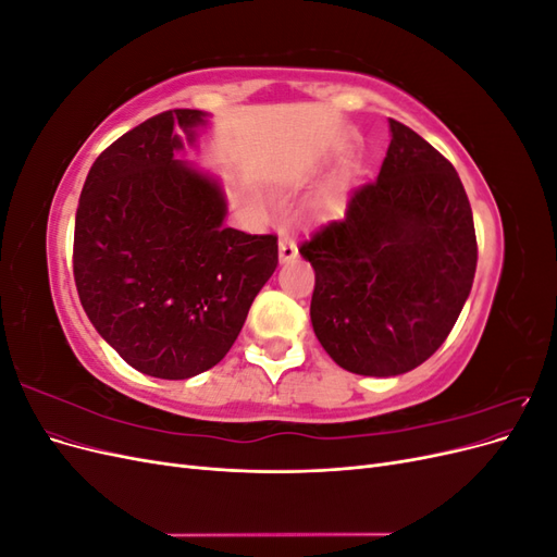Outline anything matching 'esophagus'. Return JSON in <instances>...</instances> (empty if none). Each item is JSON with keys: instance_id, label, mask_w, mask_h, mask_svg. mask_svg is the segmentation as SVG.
<instances>
[{"instance_id": "obj_1", "label": "esophagus", "mask_w": 557, "mask_h": 557, "mask_svg": "<svg viewBox=\"0 0 557 557\" xmlns=\"http://www.w3.org/2000/svg\"><path fill=\"white\" fill-rule=\"evenodd\" d=\"M278 258H281V262H290V260L297 258V244H295L293 237H288V234H281Z\"/></svg>"}]
</instances>
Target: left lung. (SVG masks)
<instances>
[{
  "label": "left lung",
  "mask_w": 557,
  "mask_h": 557,
  "mask_svg": "<svg viewBox=\"0 0 557 557\" xmlns=\"http://www.w3.org/2000/svg\"><path fill=\"white\" fill-rule=\"evenodd\" d=\"M379 178L299 246L315 272L311 323L348 372L397 376L423 364L458 320L476 274V232L453 164L391 117Z\"/></svg>",
  "instance_id": "1"
}]
</instances>
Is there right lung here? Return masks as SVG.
Masks as SVG:
<instances>
[{
    "instance_id": "obj_1",
    "label": "right lung",
    "mask_w": 557,
    "mask_h": 557,
    "mask_svg": "<svg viewBox=\"0 0 557 557\" xmlns=\"http://www.w3.org/2000/svg\"><path fill=\"white\" fill-rule=\"evenodd\" d=\"M207 113L164 111L113 141L83 183L74 281L90 323L129 367L190 379L221 362L274 274V234L225 227L221 183L176 160Z\"/></svg>"
}]
</instances>
